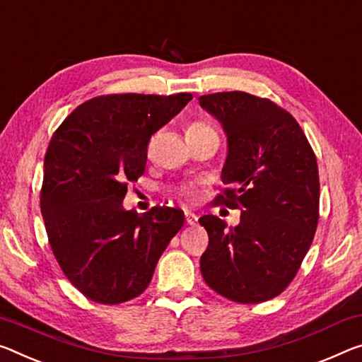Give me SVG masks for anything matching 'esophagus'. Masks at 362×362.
I'll return each mask as SVG.
<instances>
[{
  "label": "esophagus",
  "mask_w": 362,
  "mask_h": 362,
  "mask_svg": "<svg viewBox=\"0 0 362 362\" xmlns=\"http://www.w3.org/2000/svg\"><path fill=\"white\" fill-rule=\"evenodd\" d=\"M185 221L188 226H197L198 217H197V214H193L192 211H185Z\"/></svg>",
  "instance_id": "34e87169"
}]
</instances>
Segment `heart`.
Wrapping results in <instances>:
<instances>
[{"label": "heart", "instance_id": "heart-1", "mask_svg": "<svg viewBox=\"0 0 362 362\" xmlns=\"http://www.w3.org/2000/svg\"><path fill=\"white\" fill-rule=\"evenodd\" d=\"M208 130H212L209 125H206L203 122H193L188 125L187 129V135H197V134H203V132H208ZM177 193H179V197L183 198V199H192L193 198V190L190 187H180L179 190H177Z\"/></svg>", "mask_w": 362, "mask_h": 362}]
</instances>
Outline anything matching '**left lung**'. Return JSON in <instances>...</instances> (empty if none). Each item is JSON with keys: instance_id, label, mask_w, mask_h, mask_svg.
Returning <instances> with one entry per match:
<instances>
[{"instance_id": "obj_1", "label": "left lung", "mask_w": 362, "mask_h": 362, "mask_svg": "<svg viewBox=\"0 0 362 362\" xmlns=\"http://www.w3.org/2000/svg\"><path fill=\"white\" fill-rule=\"evenodd\" d=\"M222 124L228 151L226 188L216 206L240 209V223L217 216L199 223L209 245L199 267L216 293L235 303H262L290 285L319 221V169L305 132L284 107L245 91L199 96Z\"/></svg>"}]
</instances>
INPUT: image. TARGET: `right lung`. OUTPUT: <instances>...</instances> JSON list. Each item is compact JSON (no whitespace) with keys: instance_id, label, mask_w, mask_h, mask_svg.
<instances>
[{"instance_id":"add662e5","label":"right lung","mask_w":362,"mask_h":362,"mask_svg":"<svg viewBox=\"0 0 362 362\" xmlns=\"http://www.w3.org/2000/svg\"><path fill=\"white\" fill-rule=\"evenodd\" d=\"M193 96L106 95L69 114L45 154L40 208L57 264L80 293L103 305L134 300L185 221L183 211L154 206L125 211L127 183L146 165L151 135Z\"/></svg>"}]
</instances>
